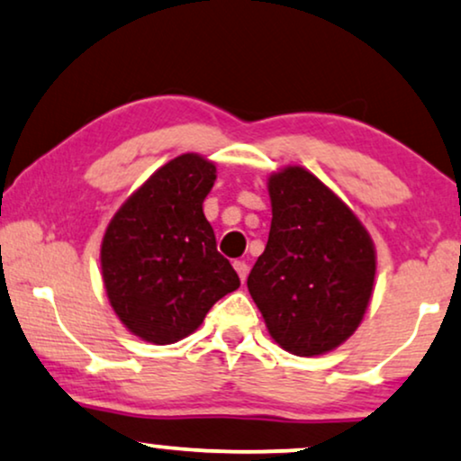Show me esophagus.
I'll list each match as a JSON object with an SVG mask.
<instances>
[{"label": "esophagus", "instance_id": "34e87169", "mask_svg": "<svg viewBox=\"0 0 461 461\" xmlns=\"http://www.w3.org/2000/svg\"><path fill=\"white\" fill-rule=\"evenodd\" d=\"M234 269L238 272V276H240V282L247 280L249 276V266L244 261H234Z\"/></svg>", "mask_w": 461, "mask_h": 461}]
</instances>
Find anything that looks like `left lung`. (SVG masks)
<instances>
[{
	"mask_svg": "<svg viewBox=\"0 0 461 461\" xmlns=\"http://www.w3.org/2000/svg\"><path fill=\"white\" fill-rule=\"evenodd\" d=\"M272 227L249 293L272 339L294 356L339 348L369 308L377 255L346 202L302 167L269 175Z\"/></svg>",
	"mask_w": 461,
	"mask_h": 461,
	"instance_id": "left-lung-1",
	"label": "left lung"
}]
</instances>
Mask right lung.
<instances>
[{
	"label": "right lung",
	"instance_id": "obj_1",
	"mask_svg": "<svg viewBox=\"0 0 461 461\" xmlns=\"http://www.w3.org/2000/svg\"><path fill=\"white\" fill-rule=\"evenodd\" d=\"M214 179L211 159L183 153L158 168L109 221L101 242L103 285L115 316L143 341H181L240 286L202 208Z\"/></svg>",
	"mask_w": 461,
	"mask_h": 461
}]
</instances>
